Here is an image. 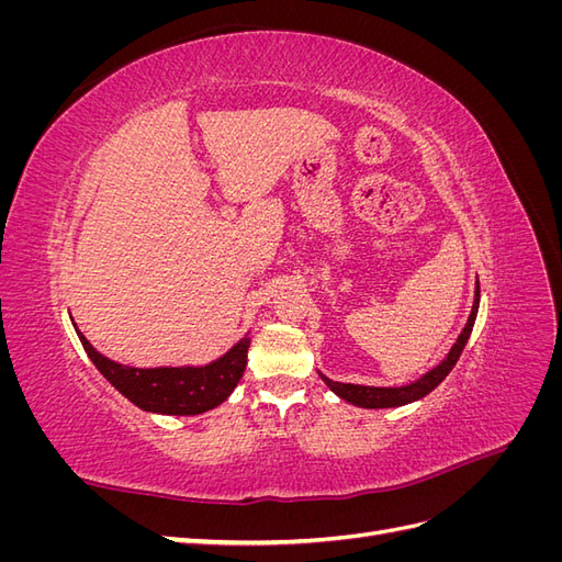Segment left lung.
I'll use <instances>...</instances> for the list:
<instances>
[{"instance_id":"8db88e82","label":"left lung","mask_w":562,"mask_h":562,"mask_svg":"<svg viewBox=\"0 0 562 562\" xmlns=\"http://www.w3.org/2000/svg\"><path fill=\"white\" fill-rule=\"evenodd\" d=\"M479 304H481V285L475 283L473 307H471V314L467 318V326L462 328V333H459V337L454 339V345L446 353V359L440 361L436 368L424 372L422 378H417L411 384H403V386H366V384L335 382V380L323 375L321 370H318V375H321L323 382H326V386L333 391L335 396H339V398L351 403V405L368 407V411H380V407H401V405H407V403H415V401L424 398L427 394H431V391L450 375V370L454 368V363L459 361V356H462V351H464V347L469 342V335L473 330L475 316H479Z\"/></svg>"}]
</instances>
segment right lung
<instances>
[{
    "instance_id": "1",
    "label": "right lung",
    "mask_w": 562,
    "mask_h": 562,
    "mask_svg": "<svg viewBox=\"0 0 562 562\" xmlns=\"http://www.w3.org/2000/svg\"><path fill=\"white\" fill-rule=\"evenodd\" d=\"M79 342L89 359L119 394H124L133 405L145 413L190 417L213 411L229 398L246 370L250 337L248 333L220 359L206 366H161V368H133L116 363L100 353L81 330Z\"/></svg>"
}]
</instances>
